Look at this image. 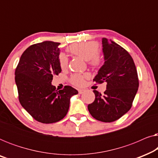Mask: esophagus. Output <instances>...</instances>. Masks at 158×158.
<instances>
[{
  "label": "esophagus",
  "instance_id": "esophagus-1",
  "mask_svg": "<svg viewBox=\"0 0 158 158\" xmlns=\"http://www.w3.org/2000/svg\"><path fill=\"white\" fill-rule=\"evenodd\" d=\"M84 92H85V90H83V89H80V90H78V93H79L80 94H83Z\"/></svg>",
  "mask_w": 158,
  "mask_h": 158
}]
</instances>
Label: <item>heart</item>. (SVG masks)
Segmentation results:
<instances>
[{
  "instance_id": "b5f03b06",
  "label": "heart",
  "mask_w": 158,
  "mask_h": 158,
  "mask_svg": "<svg viewBox=\"0 0 158 158\" xmlns=\"http://www.w3.org/2000/svg\"><path fill=\"white\" fill-rule=\"evenodd\" d=\"M73 55H77L82 59L87 60L90 66L94 68H98L102 65L103 56L98 52L99 45L95 42H83L75 43L70 45L68 49ZM58 63L61 70H66L68 66V58L64 53H60L58 56ZM88 74L75 73L71 75L70 83L77 87H81L85 83V79L88 78Z\"/></svg>"
}]
</instances>
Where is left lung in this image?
Listing matches in <instances>:
<instances>
[{
	"label": "left lung",
	"mask_w": 158,
	"mask_h": 158,
	"mask_svg": "<svg viewBox=\"0 0 158 158\" xmlns=\"http://www.w3.org/2000/svg\"><path fill=\"white\" fill-rule=\"evenodd\" d=\"M102 44L105 62L94 81L106 82V90L103 95L94 90L96 98L88 104V109L96 120L112 122L132 106L139 79L134 60L126 49L106 38H103Z\"/></svg>",
	"instance_id": "1"
}]
</instances>
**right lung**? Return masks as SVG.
Masks as SVG:
<instances>
[{
  "mask_svg": "<svg viewBox=\"0 0 158 158\" xmlns=\"http://www.w3.org/2000/svg\"><path fill=\"white\" fill-rule=\"evenodd\" d=\"M60 44L45 41L31 45L21 56L15 70L19 102L34 119L43 124L62 119L68 111L70 97L78 94L69 85L57 91L51 83L53 76L61 73Z\"/></svg>",
  "mask_w": 158,
  "mask_h": 158,
  "instance_id": "add662e5",
  "label": "right lung"
}]
</instances>
